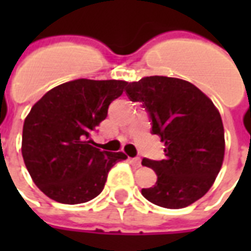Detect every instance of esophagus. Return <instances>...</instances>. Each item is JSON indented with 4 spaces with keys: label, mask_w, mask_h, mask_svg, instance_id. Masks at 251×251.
Wrapping results in <instances>:
<instances>
[{
    "label": "esophagus",
    "mask_w": 251,
    "mask_h": 251,
    "mask_svg": "<svg viewBox=\"0 0 251 251\" xmlns=\"http://www.w3.org/2000/svg\"><path fill=\"white\" fill-rule=\"evenodd\" d=\"M131 164L136 167V168H140L141 167V158L140 157H134V158H131Z\"/></svg>",
    "instance_id": "34e87169"
}]
</instances>
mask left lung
Masks as SVG:
<instances>
[{
  "instance_id": "8db88e82",
  "label": "left lung",
  "mask_w": 251,
  "mask_h": 251,
  "mask_svg": "<svg viewBox=\"0 0 251 251\" xmlns=\"http://www.w3.org/2000/svg\"><path fill=\"white\" fill-rule=\"evenodd\" d=\"M126 94L141 102L152 122V134L164 142V160L144 158L157 175L142 196L165 208H184L207 194L225 157V130L212 100L192 83L168 76L131 82Z\"/></svg>"
}]
</instances>
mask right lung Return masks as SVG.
Listing matches in <instances>:
<instances>
[{
	"label": "right lung",
	"mask_w": 251,
	"mask_h": 251,
	"mask_svg": "<svg viewBox=\"0 0 251 251\" xmlns=\"http://www.w3.org/2000/svg\"><path fill=\"white\" fill-rule=\"evenodd\" d=\"M127 82L76 79L56 86L30 109L23 127V157L35 184L55 201L79 204L98 196L109 171L127 158L91 140L110 103Z\"/></svg>",
	"instance_id": "right-lung-1"
}]
</instances>
